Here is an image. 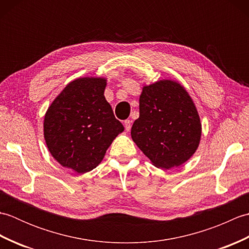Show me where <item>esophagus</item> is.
<instances>
[{
	"label": "esophagus",
	"mask_w": 249,
	"mask_h": 249,
	"mask_svg": "<svg viewBox=\"0 0 249 249\" xmlns=\"http://www.w3.org/2000/svg\"><path fill=\"white\" fill-rule=\"evenodd\" d=\"M124 127H125V129L127 130V131L130 130V128H131V121L130 120L124 121Z\"/></svg>",
	"instance_id": "34e87169"
}]
</instances>
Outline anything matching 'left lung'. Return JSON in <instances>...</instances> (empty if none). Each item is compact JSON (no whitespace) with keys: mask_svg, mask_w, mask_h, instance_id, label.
Returning <instances> with one entry per match:
<instances>
[{"mask_svg":"<svg viewBox=\"0 0 249 249\" xmlns=\"http://www.w3.org/2000/svg\"><path fill=\"white\" fill-rule=\"evenodd\" d=\"M139 114L131 127V138L153 165L167 170L193 156L199 145L201 124L181 84L162 80L144 87Z\"/></svg>","mask_w":249,"mask_h":249,"instance_id":"8db88e82","label":"left lung"}]
</instances>
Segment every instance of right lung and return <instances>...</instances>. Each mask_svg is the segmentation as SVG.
Masks as SVG:
<instances>
[{
	"label": "right lung",
	"instance_id": "add662e5",
	"mask_svg": "<svg viewBox=\"0 0 249 249\" xmlns=\"http://www.w3.org/2000/svg\"><path fill=\"white\" fill-rule=\"evenodd\" d=\"M105 87L102 78L77 79L63 89L45 115L44 135L51 155L77 173L96 168L124 130L104 96Z\"/></svg>",
	"mask_w": 249,
	"mask_h": 249
}]
</instances>
